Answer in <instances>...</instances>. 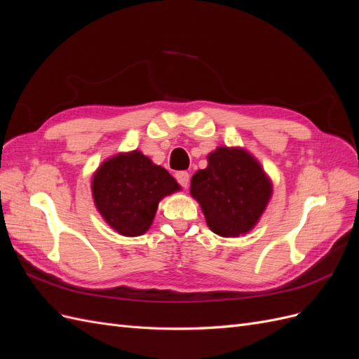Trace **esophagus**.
Wrapping results in <instances>:
<instances>
[{
  "label": "esophagus",
  "instance_id": "34e87169",
  "mask_svg": "<svg viewBox=\"0 0 359 359\" xmlns=\"http://www.w3.org/2000/svg\"><path fill=\"white\" fill-rule=\"evenodd\" d=\"M177 181L180 182V186H182L184 189H187L189 182H190V173L187 170H180L175 173Z\"/></svg>",
  "mask_w": 359,
  "mask_h": 359
}]
</instances>
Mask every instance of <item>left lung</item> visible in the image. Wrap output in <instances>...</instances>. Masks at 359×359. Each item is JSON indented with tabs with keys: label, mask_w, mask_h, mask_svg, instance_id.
Wrapping results in <instances>:
<instances>
[{
	"label": "left lung",
	"mask_w": 359,
	"mask_h": 359,
	"mask_svg": "<svg viewBox=\"0 0 359 359\" xmlns=\"http://www.w3.org/2000/svg\"><path fill=\"white\" fill-rule=\"evenodd\" d=\"M190 191L214 233L238 236L257 223L273 187L248 153L220 147L208 156V168L194 173Z\"/></svg>",
	"instance_id": "obj_1"
}]
</instances>
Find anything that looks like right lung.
<instances>
[{
	"mask_svg": "<svg viewBox=\"0 0 359 359\" xmlns=\"http://www.w3.org/2000/svg\"><path fill=\"white\" fill-rule=\"evenodd\" d=\"M178 190L166 169L139 151L118 154L95 172L93 196L97 210L116 232L139 236L153 223L160 199Z\"/></svg>",
	"mask_w": 359,
	"mask_h": 359,
	"instance_id": "obj_1",
	"label": "right lung"
}]
</instances>
